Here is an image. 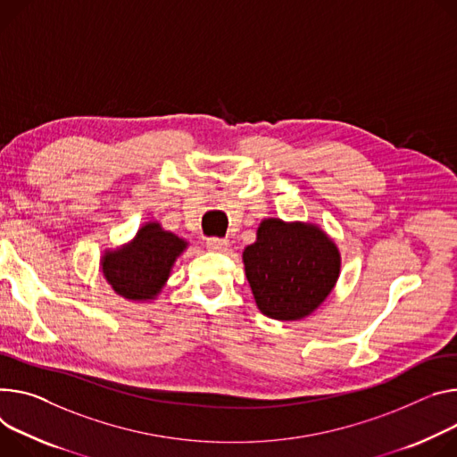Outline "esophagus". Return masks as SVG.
Returning a JSON list of instances; mask_svg holds the SVG:
<instances>
[{
	"label": "esophagus",
	"mask_w": 457,
	"mask_h": 457,
	"mask_svg": "<svg viewBox=\"0 0 457 457\" xmlns=\"http://www.w3.org/2000/svg\"><path fill=\"white\" fill-rule=\"evenodd\" d=\"M205 245H207V250H212V252H224L226 247L229 245V240L228 238L212 237V238L205 240Z\"/></svg>",
	"instance_id": "1"
}]
</instances>
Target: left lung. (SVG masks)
<instances>
[{
    "instance_id": "left-lung-1",
    "label": "left lung",
    "mask_w": 457,
    "mask_h": 457,
    "mask_svg": "<svg viewBox=\"0 0 457 457\" xmlns=\"http://www.w3.org/2000/svg\"><path fill=\"white\" fill-rule=\"evenodd\" d=\"M242 262L257 308L275 320H301L334 292L341 252L319 224L264 219Z\"/></svg>"
}]
</instances>
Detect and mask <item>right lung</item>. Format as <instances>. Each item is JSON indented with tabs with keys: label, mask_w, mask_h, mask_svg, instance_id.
I'll list each match as a JSON object with an SVG mask.
<instances>
[{
	"label": "right lung",
	"mask_w": 457,
	"mask_h": 457,
	"mask_svg": "<svg viewBox=\"0 0 457 457\" xmlns=\"http://www.w3.org/2000/svg\"><path fill=\"white\" fill-rule=\"evenodd\" d=\"M189 242L160 222H145L137 235L118 247H107L100 271L112 292L131 303H153L162 294L177 259Z\"/></svg>",
	"instance_id": "obj_1"
}]
</instances>
